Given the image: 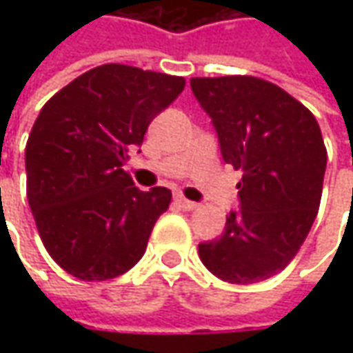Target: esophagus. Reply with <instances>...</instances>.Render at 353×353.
Masks as SVG:
<instances>
[{"label":"esophagus","instance_id":"1","mask_svg":"<svg viewBox=\"0 0 353 353\" xmlns=\"http://www.w3.org/2000/svg\"><path fill=\"white\" fill-rule=\"evenodd\" d=\"M174 204L179 206V208H183V210H194L198 204L196 202H192V200H188V198L181 196V194H176L174 196Z\"/></svg>","mask_w":353,"mask_h":353}]
</instances>
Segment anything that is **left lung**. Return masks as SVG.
<instances>
[{
  "label": "left lung",
  "instance_id": "left-lung-1",
  "mask_svg": "<svg viewBox=\"0 0 353 353\" xmlns=\"http://www.w3.org/2000/svg\"><path fill=\"white\" fill-rule=\"evenodd\" d=\"M218 131L222 157L243 172L241 210L200 243L206 269L234 285L277 275L299 253L319 214L326 147L319 121L277 84L255 76L190 78Z\"/></svg>",
  "mask_w": 353,
  "mask_h": 353
}]
</instances>
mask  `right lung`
I'll use <instances>...</instances> for the list:
<instances>
[{
    "instance_id": "right-lung-1",
    "label": "right lung",
    "mask_w": 353,
    "mask_h": 353,
    "mask_svg": "<svg viewBox=\"0 0 353 353\" xmlns=\"http://www.w3.org/2000/svg\"><path fill=\"white\" fill-rule=\"evenodd\" d=\"M183 76L102 64L48 100L25 147L27 198L48 255L80 281L119 277L147 250L169 188L139 190L123 169Z\"/></svg>"
}]
</instances>
